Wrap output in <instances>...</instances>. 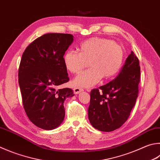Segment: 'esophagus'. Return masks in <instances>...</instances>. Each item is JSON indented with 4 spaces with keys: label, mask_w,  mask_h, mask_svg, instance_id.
Wrapping results in <instances>:
<instances>
[{
    "label": "esophagus",
    "mask_w": 160,
    "mask_h": 160,
    "mask_svg": "<svg viewBox=\"0 0 160 160\" xmlns=\"http://www.w3.org/2000/svg\"><path fill=\"white\" fill-rule=\"evenodd\" d=\"M83 91V89L82 88H75L73 89V92L75 94H79V93H80L81 92Z\"/></svg>",
    "instance_id": "1"
}]
</instances>
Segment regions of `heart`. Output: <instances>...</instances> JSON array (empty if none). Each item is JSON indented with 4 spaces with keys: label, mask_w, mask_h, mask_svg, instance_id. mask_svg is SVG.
<instances>
[{
    "label": "heart",
    "mask_w": 160,
    "mask_h": 160,
    "mask_svg": "<svg viewBox=\"0 0 160 160\" xmlns=\"http://www.w3.org/2000/svg\"><path fill=\"white\" fill-rule=\"evenodd\" d=\"M124 51L120 45L111 40L92 38L81 43L79 53L68 50L63 57L66 68L71 73H79L89 62L90 68L81 72L72 81L75 86L91 88L104 76H114L120 70Z\"/></svg>",
    "instance_id": "b5f03b06"
}]
</instances>
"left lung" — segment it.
Segmentation results:
<instances>
[{"mask_svg":"<svg viewBox=\"0 0 160 160\" xmlns=\"http://www.w3.org/2000/svg\"><path fill=\"white\" fill-rule=\"evenodd\" d=\"M140 72L138 59L132 52L115 80L92 90L88 118L93 127L109 132L125 122L138 97Z\"/></svg>","mask_w":160,"mask_h":160,"instance_id":"left-lung-1","label":"left lung"}]
</instances>
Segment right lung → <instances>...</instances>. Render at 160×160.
Masks as SVG:
<instances>
[{
  "label": "right lung",
  "mask_w": 160,
  "mask_h": 160,
  "mask_svg": "<svg viewBox=\"0 0 160 160\" xmlns=\"http://www.w3.org/2000/svg\"><path fill=\"white\" fill-rule=\"evenodd\" d=\"M72 42L71 34H44L22 54L19 85L23 105L28 118L39 128H57L64 119V101L74 96L71 89L59 88L69 81L63 57Z\"/></svg>",
  "instance_id": "obj_1"
}]
</instances>
